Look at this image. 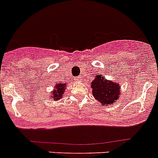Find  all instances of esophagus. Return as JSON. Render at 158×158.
Returning <instances> with one entry per match:
<instances>
[{
	"mask_svg": "<svg viewBox=\"0 0 158 158\" xmlns=\"http://www.w3.org/2000/svg\"><path fill=\"white\" fill-rule=\"evenodd\" d=\"M76 79H77V81H81V76H78L77 77H76Z\"/></svg>",
	"mask_w": 158,
	"mask_h": 158,
	"instance_id": "1",
	"label": "esophagus"
}]
</instances>
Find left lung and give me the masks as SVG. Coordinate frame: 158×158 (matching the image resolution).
Returning a JSON list of instances; mask_svg holds the SVG:
<instances>
[{
    "label": "left lung",
    "mask_w": 158,
    "mask_h": 158,
    "mask_svg": "<svg viewBox=\"0 0 158 158\" xmlns=\"http://www.w3.org/2000/svg\"><path fill=\"white\" fill-rule=\"evenodd\" d=\"M90 85L93 96L101 105H113L117 103L121 96V85L119 83L108 80L101 74H97L94 77Z\"/></svg>",
    "instance_id": "obj_1"
}]
</instances>
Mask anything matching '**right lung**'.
Here are the masks:
<instances>
[{
	"instance_id": "add662e5",
	"label": "right lung",
	"mask_w": 158,
	"mask_h": 158,
	"mask_svg": "<svg viewBox=\"0 0 158 158\" xmlns=\"http://www.w3.org/2000/svg\"><path fill=\"white\" fill-rule=\"evenodd\" d=\"M67 85L68 83H56L55 85V88L51 92V94L50 95V98L54 101H58L62 99L63 95H64V92L66 91Z\"/></svg>"
}]
</instances>
